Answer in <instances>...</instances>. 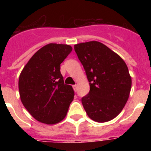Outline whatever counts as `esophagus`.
I'll use <instances>...</instances> for the list:
<instances>
[{
  "label": "esophagus",
  "mask_w": 151,
  "mask_h": 151,
  "mask_svg": "<svg viewBox=\"0 0 151 151\" xmlns=\"http://www.w3.org/2000/svg\"><path fill=\"white\" fill-rule=\"evenodd\" d=\"M73 87V89H74L75 91H77V85H74Z\"/></svg>",
  "instance_id": "1"
}]
</instances>
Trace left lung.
Returning a JSON list of instances; mask_svg holds the SVG:
<instances>
[{
    "mask_svg": "<svg viewBox=\"0 0 151 151\" xmlns=\"http://www.w3.org/2000/svg\"><path fill=\"white\" fill-rule=\"evenodd\" d=\"M83 65L90 91L82 98L89 118L97 122L112 120L120 113L129 99L132 78L125 61L99 41L74 46Z\"/></svg>",
    "mask_w": 151,
    "mask_h": 151,
    "instance_id": "1",
    "label": "left lung"
}]
</instances>
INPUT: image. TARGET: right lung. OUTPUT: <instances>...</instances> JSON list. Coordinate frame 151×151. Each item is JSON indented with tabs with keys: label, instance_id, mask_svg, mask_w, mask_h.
<instances>
[{
	"label": "right lung",
	"instance_id": "add662e5",
	"mask_svg": "<svg viewBox=\"0 0 151 151\" xmlns=\"http://www.w3.org/2000/svg\"><path fill=\"white\" fill-rule=\"evenodd\" d=\"M72 50L70 45L48 44L31 57L21 72V101L38 122L54 125L66 117L75 94L71 85L64 84L60 64Z\"/></svg>",
	"mask_w": 151,
	"mask_h": 151
}]
</instances>
